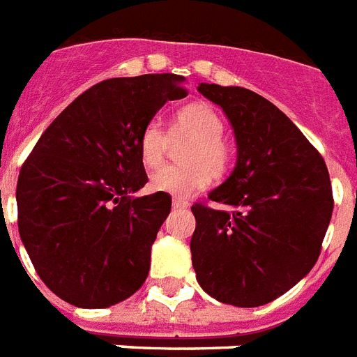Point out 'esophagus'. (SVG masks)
<instances>
[{
    "instance_id": "34e87169",
    "label": "esophagus",
    "mask_w": 357,
    "mask_h": 357,
    "mask_svg": "<svg viewBox=\"0 0 357 357\" xmlns=\"http://www.w3.org/2000/svg\"><path fill=\"white\" fill-rule=\"evenodd\" d=\"M172 207L174 208H185V207H188V202L187 199H181V198H174Z\"/></svg>"
}]
</instances>
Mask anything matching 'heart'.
Instances as JSON below:
<instances>
[{
  "label": "heart",
  "instance_id": "1",
  "mask_svg": "<svg viewBox=\"0 0 357 357\" xmlns=\"http://www.w3.org/2000/svg\"><path fill=\"white\" fill-rule=\"evenodd\" d=\"M190 141L181 153L185 167H163L150 178V188L176 198H188L204 190L213 178H222L231 167V146L224 141V121L208 104H190L179 109L169 133L161 123L150 121L139 135V158L146 169L165 161L170 139Z\"/></svg>",
  "mask_w": 357,
  "mask_h": 357
}]
</instances>
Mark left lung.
<instances>
[{"label":"left lung","instance_id":"1","mask_svg":"<svg viewBox=\"0 0 357 357\" xmlns=\"http://www.w3.org/2000/svg\"><path fill=\"white\" fill-rule=\"evenodd\" d=\"M224 109L236 139V165L194 204L190 253L199 286L220 303L262 306L294 288L321 253L334 196L314 144L275 104L238 86L199 84Z\"/></svg>","mask_w":357,"mask_h":357}]
</instances>
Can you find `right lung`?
Returning <instances> with one entry per match:
<instances>
[{
  "label": "right lung",
  "mask_w": 357,
  "mask_h": 357,
  "mask_svg": "<svg viewBox=\"0 0 357 357\" xmlns=\"http://www.w3.org/2000/svg\"><path fill=\"white\" fill-rule=\"evenodd\" d=\"M172 73L109 78L63 109L20 170L18 229L36 273L78 308H108L149 277L170 194L149 181L139 135L167 100L187 97Z\"/></svg>",
  "instance_id": "add662e5"
}]
</instances>
